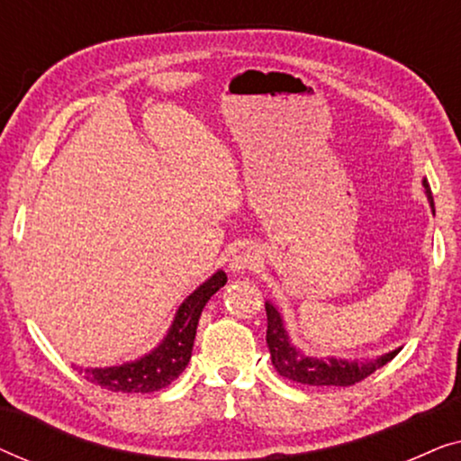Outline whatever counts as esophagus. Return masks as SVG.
Instances as JSON below:
<instances>
[{
  "instance_id": "esophagus-1",
  "label": "esophagus",
  "mask_w": 461,
  "mask_h": 461,
  "mask_svg": "<svg viewBox=\"0 0 461 461\" xmlns=\"http://www.w3.org/2000/svg\"><path fill=\"white\" fill-rule=\"evenodd\" d=\"M258 260H260V254H258V249L254 248V245L241 243L232 249L229 267H230V270H235V273H245V270L256 268Z\"/></svg>"
}]
</instances>
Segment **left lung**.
I'll return each instance as SVG.
<instances>
[{"label":"left lung","instance_id":"1","mask_svg":"<svg viewBox=\"0 0 461 461\" xmlns=\"http://www.w3.org/2000/svg\"><path fill=\"white\" fill-rule=\"evenodd\" d=\"M424 185L426 197L430 201V207L434 212V201L432 191L428 180H421ZM267 319H268V330H267V344L270 350V358H273L275 369L279 371V375L287 377V380L306 384V386H352V384L365 380V377L374 374L375 369L384 367V365L393 361L399 355L401 348L393 352H386L382 357H367V358H317L308 357L300 348H295L289 339L285 325H283V317L276 308L267 302Z\"/></svg>","mask_w":461,"mask_h":461}]
</instances>
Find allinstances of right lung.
Here are the masks:
<instances>
[{
    "label": "right lung",
    "instance_id": "1",
    "mask_svg": "<svg viewBox=\"0 0 461 461\" xmlns=\"http://www.w3.org/2000/svg\"><path fill=\"white\" fill-rule=\"evenodd\" d=\"M226 285V273L218 270L203 285H199L188 298L182 302L176 312L174 323L167 330V336L159 346L131 363L117 367H79L87 382L103 386L113 393H155L172 384L191 361L194 333H197L199 317L203 306L220 287Z\"/></svg>",
    "mask_w": 461,
    "mask_h": 461
}]
</instances>
